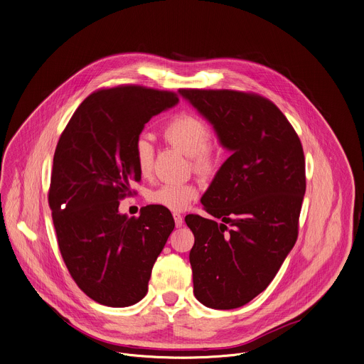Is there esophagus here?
<instances>
[{
	"instance_id": "esophagus-1",
	"label": "esophagus",
	"mask_w": 364,
	"mask_h": 364,
	"mask_svg": "<svg viewBox=\"0 0 364 364\" xmlns=\"http://www.w3.org/2000/svg\"><path fill=\"white\" fill-rule=\"evenodd\" d=\"M173 217H174V221H176V227H181L184 224V218L180 213H174Z\"/></svg>"
}]
</instances>
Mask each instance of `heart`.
<instances>
[{"label": "heart", "instance_id": "b5f03b06", "mask_svg": "<svg viewBox=\"0 0 364 364\" xmlns=\"http://www.w3.org/2000/svg\"><path fill=\"white\" fill-rule=\"evenodd\" d=\"M166 143L190 156V164L196 174L208 177L218 166V150L211 141V129L207 121L193 114H177L171 117L161 130ZM134 160L139 173L150 177L154 170V150L144 137L134 147ZM198 196L194 183H166L149 193V201L173 211H181Z\"/></svg>", "mask_w": 364, "mask_h": 364}]
</instances>
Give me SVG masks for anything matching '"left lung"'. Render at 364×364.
Listing matches in <instances>:
<instances>
[{
	"label": "left lung",
	"instance_id": "8db88e82",
	"mask_svg": "<svg viewBox=\"0 0 364 364\" xmlns=\"http://www.w3.org/2000/svg\"><path fill=\"white\" fill-rule=\"evenodd\" d=\"M231 156L201 197L214 218L186 215L196 299L237 309L264 291L299 234L306 193L300 139L270 100L234 90L181 88Z\"/></svg>",
	"mask_w": 364,
	"mask_h": 364
}]
</instances>
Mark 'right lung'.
Returning <instances> with one entry per match:
<instances>
[{"mask_svg": "<svg viewBox=\"0 0 364 364\" xmlns=\"http://www.w3.org/2000/svg\"><path fill=\"white\" fill-rule=\"evenodd\" d=\"M178 97L139 85L90 94L64 129L53 161L48 204L63 260L77 286L108 307L139 303L153 266L174 230L168 208L118 213L140 181L134 147L151 117Z\"/></svg>", "mask_w": 364, "mask_h": 364, "instance_id": "right-lung-1", "label": "right lung"}]
</instances>
